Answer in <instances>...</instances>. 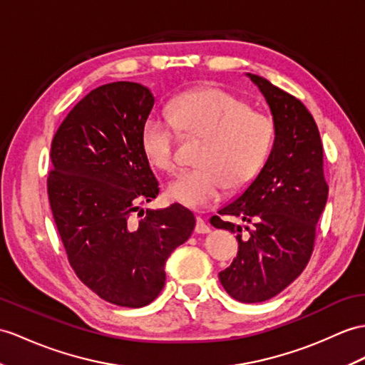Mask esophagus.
Returning <instances> with one entry per match:
<instances>
[{
	"mask_svg": "<svg viewBox=\"0 0 365 365\" xmlns=\"http://www.w3.org/2000/svg\"><path fill=\"white\" fill-rule=\"evenodd\" d=\"M194 232H196V233H210L208 224L203 221L200 216L196 217V228H194Z\"/></svg>",
	"mask_w": 365,
	"mask_h": 365,
	"instance_id": "obj_1",
	"label": "esophagus"
}]
</instances>
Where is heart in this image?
I'll return each mask as SVG.
<instances>
[{
	"label": "heart",
	"instance_id": "heart-1",
	"mask_svg": "<svg viewBox=\"0 0 365 365\" xmlns=\"http://www.w3.org/2000/svg\"><path fill=\"white\" fill-rule=\"evenodd\" d=\"M177 129L205 138L197 168L183 169L168 183L169 199L185 207H207L227 188L250 183L272 149L275 125L269 116L219 88H200L177 98L171 106ZM177 132L171 120L150 115L141 129V148L150 165L173 171L177 165Z\"/></svg>",
	"mask_w": 365,
	"mask_h": 365
}]
</instances>
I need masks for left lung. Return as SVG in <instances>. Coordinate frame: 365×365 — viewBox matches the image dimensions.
<instances>
[{
	"label": "left lung",
	"instance_id": "left-lung-1",
	"mask_svg": "<svg viewBox=\"0 0 365 365\" xmlns=\"http://www.w3.org/2000/svg\"><path fill=\"white\" fill-rule=\"evenodd\" d=\"M264 96L275 125L272 149L261 171L219 215L240 217L242 227L213 216L210 222L236 235L238 255L219 272L235 300L259 303L275 297L307 267L316 225L328 199L324 148L314 118L297 98L261 76L247 73Z\"/></svg>",
	"mask_w": 365,
	"mask_h": 365
}]
</instances>
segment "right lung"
Instances as JSON below:
<instances>
[{
  "mask_svg": "<svg viewBox=\"0 0 365 365\" xmlns=\"http://www.w3.org/2000/svg\"><path fill=\"white\" fill-rule=\"evenodd\" d=\"M154 104L141 83H106L73 107L51 144L48 196L68 261L83 284L118 307L157 299L166 259L196 225L180 203L140 210V200L158 196L141 148Z\"/></svg>",
  "mask_w": 365,
  "mask_h": 365,
  "instance_id": "add662e5",
  "label": "right lung"
}]
</instances>
